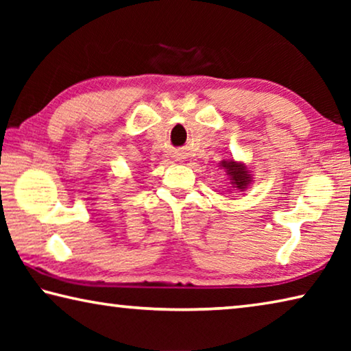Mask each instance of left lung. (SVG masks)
Segmentation results:
<instances>
[{
  "label": "left lung",
  "instance_id": "1",
  "mask_svg": "<svg viewBox=\"0 0 351 351\" xmlns=\"http://www.w3.org/2000/svg\"><path fill=\"white\" fill-rule=\"evenodd\" d=\"M219 167L224 169L226 175L229 176L230 184H232V187L240 190V192H245L249 184L252 182L251 171L247 170V167L243 162H237L234 159H228V161L219 162Z\"/></svg>",
  "mask_w": 351,
  "mask_h": 351
}]
</instances>
